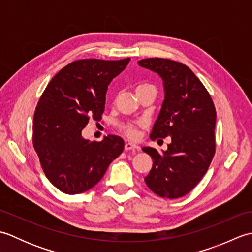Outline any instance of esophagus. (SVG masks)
Listing matches in <instances>:
<instances>
[{"label": "esophagus", "mask_w": 252, "mask_h": 252, "mask_svg": "<svg viewBox=\"0 0 252 252\" xmlns=\"http://www.w3.org/2000/svg\"><path fill=\"white\" fill-rule=\"evenodd\" d=\"M134 149H140V147H138L136 144H133L131 142H127L126 143L125 145V151H134Z\"/></svg>", "instance_id": "esophagus-1"}]
</instances>
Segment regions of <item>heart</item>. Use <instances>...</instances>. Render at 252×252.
<instances>
[{"mask_svg": "<svg viewBox=\"0 0 252 252\" xmlns=\"http://www.w3.org/2000/svg\"><path fill=\"white\" fill-rule=\"evenodd\" d=\"M144 87H147V85H145V84L138 85L136 90L144 88ZM121 130L126 136H129L131 138H135L138 135L137 125H134V123H125V125H121Z\"/></svg>", "mask_w": 252, "mask_h": 252, "instance_id": "obj_1", "label": "heart"}]
</instances>
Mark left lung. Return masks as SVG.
Here are the masks:
<instances>
[{
    "label": "left lung",
    "mask_w": 252,
    "mask_h": 252,
    "mask_svg": "<svg viewBox=\"0 0 252 252\" xmlns=\"http://www.w3.org/2000/svg\"><path fill=\"white\" fill-rule=\"evenodd\" d=\"M138 66L158 73L163 81L164 99L151 138L171 137L162 153L143 147L153 159L144 181L156 195L174 199L199 183L215 156V104L200 80L183 63L146 58Z\"/></svg>",
    "instance_id": "left-lung-1"
}]
</instances>
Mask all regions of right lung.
Instances as JSON below:
<instances>
[{
    "label": "right lung",
    "mask_w": 252,
    "mask_h": 252,
    "mask_svg": "<svg viewBox=\"0 0 252 252\" xmlns=\"http://www.w3.org/2000/svg\"><path fill=\"white\" fill-rule=\"evenodd\" d=\"M129 62L90 58L69 63L51 80L37 103L33 147L46 178L65 194L92 189L125 148L120 136L91 142L82 137V130L90 118L100 120L108 85Z\"/></svg>",
    "instance_id": "add662e5"
}]
</instances>
